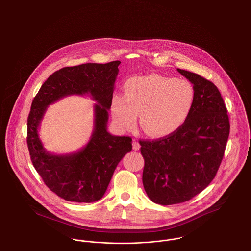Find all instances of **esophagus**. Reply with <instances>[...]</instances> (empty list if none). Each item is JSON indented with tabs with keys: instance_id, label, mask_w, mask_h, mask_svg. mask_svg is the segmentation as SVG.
<instances>
[{
	"instance_id": "obj_1",
	"label": "esophagus",
	"mask_w": 251,
	"mask_h": 251,
	"mask_svg": "<svg viewBox=\"0 0 251 251\" xmlns=\"http://www.w3.org/2000/svg\"><path fill=\"white\" fill-rule=\"evenodd\" d=\"M132 149H133L134 151H138V150L140 149V144L138 143L137 141L133 140V142H132Z\"/></svg>"
}]
</instances>
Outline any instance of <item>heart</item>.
Here are the masks:
<instances>
[{"label": "heart", "instance_id": "1", "mask_svg": "<svg viewBox=\"0 0 251 251\" xmlns=\"http://www.w3.org/2000/svg\"><path fill=\"white\" fill-rule=\"evenodd\" d=\"M195 101V88L184 79L158 74L135 77L125 85V96L115 95L111 111L121 128L135 126L140 113V125L151 137H166L184 124Z\"/></svg>", "mask_w": 251, "mask_h": 251}]
</instances>
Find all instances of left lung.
<instances>
[{
    "mask_svg": "<svg viewBox=\"0 0 251 251\" xmlns=\"http://www.w3.org/2000/svg\"><path fill=\"white\" fill-rule=\"evenodd\" d=\"M177 71L195 88L188 119L167 137L139 141L145 191L151 201L161 205L185 202L211 183L229 134L227 108L217 87L199 74Z\"/></svg>",
    "mask_w": 251,
    "mask_h": 251,
    "instance_id": "8db88e82",
    "label": "left lung"
}]
</instances>
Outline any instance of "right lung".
Listing matches in <instances>:
<instances>
[{"label":"right lung","instance_id":"1","mask_svg":"<svg viewBox=\"0 0 251 251\" xmlns=\"http://www.w3.org/2000/svg\"><path fill=\"white\" fill-rule=\"evenodd\" d=\"M120 64L113 61L63 68L49 77L34 98L27 122L31 160L50 190L65 201L90 203L100 200L116 167L131 151V137L112 135L107 131L108 111ZM72 95H90L97 102L93 134L78 152L50 154L39 138L40 123L49 105Z\"/></svg>","mask_w":251,"mask_h":251}]
</instances>
